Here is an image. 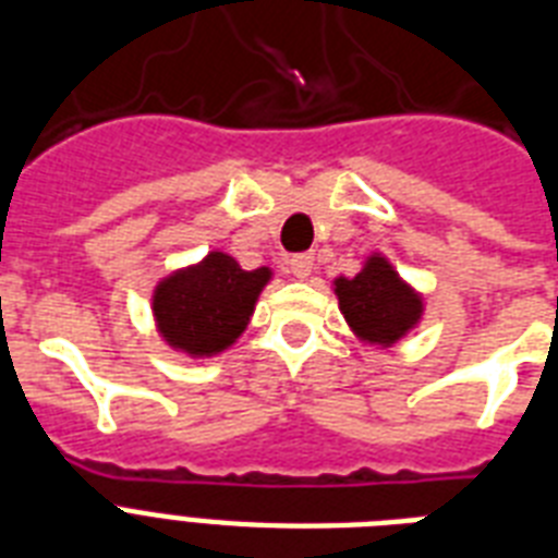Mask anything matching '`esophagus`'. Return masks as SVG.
<instances>
[{
    "mask_svg": "<svg viewBox=\"0 0 558 558\" xmlns=\"http://www.w3.org/2000/svg\"><path fill=\"white\" fill-rule=\"evenodd\" d=\"M314 253H296V256L291 258V274L296 276V279H307V276L314 274Z\"/></svg>",
    "mask_w": 558,
    "mask_h": 558,
    "instance_id": "1",
    "label": "esophagus"
}]
</instances>
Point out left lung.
<instances>
[{
	"instance_id": "8db88e82",
	"label": "left lung",
	"mask_w": 558,
	"mask_h": 558,
	"mask_svg": "<svg viewBox=\"0 0 558 558\" xmlns=\"http://www.w3.org/2000/svg\"><path fill=\"white\" fill-rule=\"evenodd\" d=\"M337 296L351 328L368 342L389 345L421 316V300L377 256L354 279H337Z\"/></svg>"
}]
</instances>
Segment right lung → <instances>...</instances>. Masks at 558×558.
Masks as SVG:
<instances>
[{"mask_svg": "<svg viewBox=\"0 0 558 558\" xmlns=\"http://www.w3.org/2000/svg\"><path fill=\"white\" fill-rule=\"evenodd\" d=\"M267 279V267L242 270L227 253H209L198 267L158 284L153 311L160 333L186 354L225 351L244 331Z\"/></svg>", "mask_w": 558, "mask_h": 558, "instance_id": "right-lung-1", "label": "right lung"}]
</instances>
